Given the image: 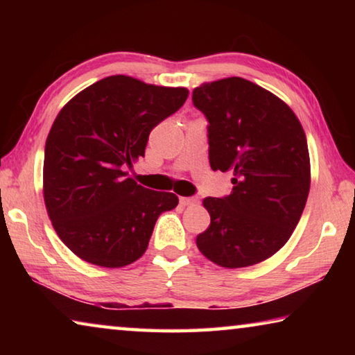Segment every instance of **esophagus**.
<instances>
[{
	"label": "esophagus",
	"instance_id": "obj_1",
	"mask_svg": "<svg viewBox=\"0 0 355 355\" xmlns=\"http://www.w3.org/2000/svg\"><path fill=\"white\" fill-rule=\"evenodd\" d=\"M180 203L183 207H194L199 203V200H197V197H180Z\"/></svg>",
	"mask_w": 355,
	"mask_h": 355
}]
</instances>
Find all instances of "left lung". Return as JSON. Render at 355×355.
Listing matches in <instances>:
<instances>
[{
    "instance_id": "1",
    "label": "left lung",
    "mask_w": 355,
    "mask_h": 355,
    "mask_svg": "<svg viewBox=\"0 0 355 355\" xmlns=\"http://www.w3.org/2000/svg\"><path fill=\"white\" fill-rule=\"evenodd\" d=\"M192 103L208 120L209 166L233 173L230 194L203 200L211 224L197 248L219 266H252L284 248L302 216L307 137L290 106L244 78L202 84Z\"/></svg>"
}]
</instances>
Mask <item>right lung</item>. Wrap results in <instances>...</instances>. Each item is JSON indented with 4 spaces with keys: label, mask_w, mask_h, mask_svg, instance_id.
<instances>
[{
    "label": "right lung",
    "mask_w": 355,
    "mask_h": 355,
    "mask_svg": "<svg viewBox=\"0 0 355 355\" xmlns=\"http://www.w3.org/2000/svg\"><path fill=\"white\" fill-rule=\"evenodd\" d=\"M188 94L114 75L58 114L45 144L44 199L58 236L81 260L105 268L136 261L158 216L178 205L172 192L137 184L127 167L144 156L150 131Z\"/></svg>",
    "instance_id": "right-lung-1"
}]
</instances>
